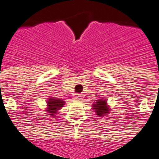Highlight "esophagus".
I'll use <instances>...</instances> for the list:
<instances>
[{"label":"esophagus","instance_id":"obj_1","mask_svg":"<svg viewBox=\"0 0 159 159\" xmlns=\"http://www.w3.org/2000/svg\"><path fill=\"white\" fill-rule=\"evenodd\" d=\"M81 99H82V98H81L80 95L77 94V95L73 96V101H80V100H81Z\"/></svg>","mask_w":159,"mask_h":159}]
</instances>
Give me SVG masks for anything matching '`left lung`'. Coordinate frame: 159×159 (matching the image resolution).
I'll return each mask as SVG.
<instances>
[{"label":"left lung","instance_id":"left-lung-1","mask_svg":"<svg viewBox=\"0 0 159 159\" xmlns=\"http://www.w3.org/2000/svg\"><path fill=\"white\" fill-rule=\"evenodd\" d=\"M93 110H95V114L99 117H104L110 113V108L108 105L107 100L103 97H100L91 105Z\"/></svg>","mask_w":159,"mask_h":159}]
</instances>
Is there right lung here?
<instances>
[{"mask_svg": "<svg viewBox=\"0 0 159 159\" xmlns=\"http://www.w3.org/2000/svg\"><path fill=\"white\" fill-rule=\"evenodd\" d=\"M64 104H65L64 100L50 96L46 100V108L45 111L48 113V115L55 117V115L58 113V111L61 109L62 107H64Z\"/></svg>", "mask_w": 159, "mask_h": 159, "instance_id": "right-lung-1", "label": "right lung"}]
</instances>
